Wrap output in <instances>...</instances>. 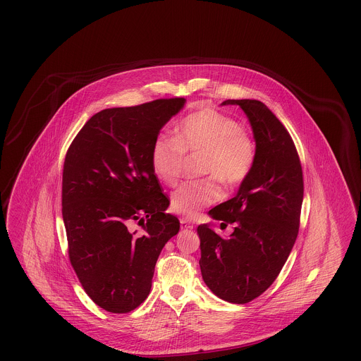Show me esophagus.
Segmentation results:
<instances>
[{
	"label": "esophagus",
	"mask_w": 361,
	"mask_h": 361,
	"mask_svg": "<svg viewBox=\"0 0 361 361\" xmlns=\"http://www.w3.org/2000/svg\"><path fill=\"white\" fill-rule=\"evenodd\" d=\"M180 224H181L183 228H187V230H192L193 228V224L189 219H185V218H181Z\"/></svg>",
	"instance_id": "esophagus-1"
}]
</instances>
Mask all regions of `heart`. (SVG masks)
<instances>
[{
    "mask_svg": "<svg viewBox=\"0 0 361 361\" xmlns=\"http://www.w3.org/2000/svg\"><path fill=\"white\" fill-rule=\"evenodd\" d=\"M174 139L155 137L150 149V164L155 177L166 185L181 178L188 157L200 155L199 169L204 178L188 181L172 195V209L177 215L193 218L204 207L224 197L221 181L238 187L253 172L257 147L240 123L212 108L189 114L176 127Z\"/></svg>",
    "mask_w": 361,
    "mask_h": 361,
    "instance_id": "1",
    "label": "heart"
}]
</instances>
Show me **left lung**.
Wrapping results in <instances>:
<instances>
[{"label":"left lung","instance_id":"8db88e82","mask_svg":"<svg viewBox=\"0 0 361 361\" xmlns=\"http://www.w3.org/2000/svg\"><path fill=\"white\" fill-rule=\"evenodd\" d=\"M240 105L250 121L257 147L256 165L238 193L209 211L221 227L233 224L224 238L200 224L207 287L230 303L245 305L267 291L284 267L298 237L303 202V172L291 135L258 100H226Z\"/></svg>","mask_w":361,"mask_h":361}]
</instances>
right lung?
<instances>
[{
    "instance_id": "right-lung-1",
    "label": "right lung",
    "mask_w": 361,
    "mask_h": 361,
    "mask_svg": "<svg viewBox=\"0 0 361 361\" xmlns=\"http://www.w3.org/2000/svg\"><path fill=\"white\" fill-rule=\"evenodd\" d=\"M185 99H159L93 115L65 157L62 216L69 258L89 298L102 309L123 314L147 298L155 262L180 230L166 214L150 164L161 128ZM137 221L140 233L128 226Z\"/></svg>"
}]
</instances>
